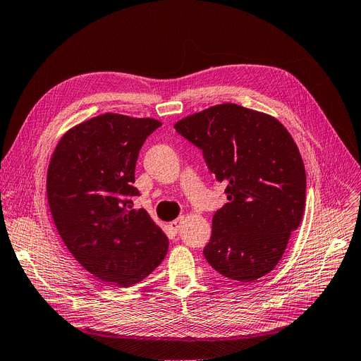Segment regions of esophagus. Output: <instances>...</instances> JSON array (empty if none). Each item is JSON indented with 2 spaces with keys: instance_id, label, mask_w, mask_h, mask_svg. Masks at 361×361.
<instances>
[{
  "instance_id": "esophagus-1",
  "label": "esophagus",
  "mask_w": 361,
  "mask_h": 361,
  "mask_svg": "<svg viewBox=\"0 0 361 361\" xmlns=\"http://www.w3.org/2000/svg\"><path fill=\"white\" fill-rule=\"evenodd\" d=\"M183 220H185V217L183 216H180V217H178L176 220H173V221H170L169 223V228H170V231L171 232H178L179 231V228H180V225L183 223Z\"/></svg>"
}]
</instances>
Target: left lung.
<instances>
[{
    "label": "left lung",
    "mask_w": 361,
    "mask_h": 361,
    "mask_svg": "<svg viewBox=\"0 0 361 361\" xmlns=\"http://www.w3.org/2000/svg\"><path fill=\"white\" fill-rule=\"evenodd\" d=\"M202 151L226 202L213 216L209 264L239 282H254L282 259L305 207V169L293 136L276 118L219 104L175 125Z\"/></svg>",
    "instance_id": "1"
}]
</instances>
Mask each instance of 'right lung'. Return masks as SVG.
Instances as JSON below:
<instances>
[{
	"label": "right lung",
	"instance_id": "1",
	"mask_svg": "<svg viewBox=\"0 0 361 361\" xmlns=\"http://www.w3.org/2000/svg\"><path fill=\"white\" fill-rule=\"evenodd\" d=\"M160 126L114 113L92 117L63 136L48 166V204L63 243L109 285L141 282L167 254V236L132 202L140 149Z\"/></svg>",
	"mask_w": 361,
	"mask_h": 361
}]
</instances>
